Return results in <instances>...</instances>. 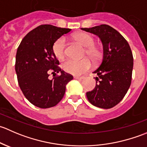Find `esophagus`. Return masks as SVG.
I'll return each instance as SVG.
<instances>
[{
    "instance_id": "esophagus-1",
    "label": "esophagus",
    "mask_w": 147,
    "mask_h": 147,
    "mask_svg": "<svg viewBox=\"0 0 147 147\" xmlns=\"http://www.w3.org/2000/svg\"><path fill=\"white\" fill-rule=\"evenodd\" d=\"M84 77H79V76H75L74 77V79L75 80H82L84 79Z\"/></svg>"
}]
</instances>
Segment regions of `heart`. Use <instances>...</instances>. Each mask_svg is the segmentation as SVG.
<instances>
[{"instance_id":"1","label":"heart","mask_w":147,"mask_h":147,"mask_svg":"<svg viewBox=\"0 0 147 147\" xmlns=\"http://www.w3.org/2000/svg\"><path fill=\"white\" fill-rule=\"evenodd\" d=\"M75 40L86 47L85 54L92 60H97L101 56V50L97 46L94 45V40L92 36L84 32H78L73 35ZM53 52L55 57L62 60L65 57L66 53V46L64 38H60L54 42L53 45ZM63 70L72 75H81L88 71L92 67V62L88 57L82 60L69 59L62 65Z\"/></svg>"}]
</instances>
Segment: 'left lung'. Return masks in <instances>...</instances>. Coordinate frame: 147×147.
<instances>
[{
  "instance_id": "obj_1",
  "label": "left lung",
  "mask_w": 147,
  "mask_h": 147,
  "mask_svg": "<svg viewBox=\"0 0 147 147\" xmlns=\"http://www.w3.org/2000/svg\"><path fill=\"white\" fill-rule=\"evenodd\" d=\"M100 38L103 45V59L100 67L93 72L96 86L86 93L89 102L94 106L109 109L124 98L131 81L133 55L125 38L108 25L81 28Z\"/></svg>"
}]
</instances>
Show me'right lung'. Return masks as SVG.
<instances>
[{
  "mask_svg": "<svg viewBox=\"0 0 147 147\" xmlns=\"http://www.w3.org/2000/svg\"><path fill=\"white\" fill-rule=\"evenodd\" d=\"M70 31L41 25L28 32L18 47L15 68L18 84L26 99L38 107L55 106L64 96L66 84L73 79L57 66L59 61L53 52L54 42ZM50 73L61 75L50 80Z\"/></svg>",
  "mask_w": 147,
  "mask_h": 147,
  "instance_id": "obj_1",
  "label": "right lung"
}]
</instances>
